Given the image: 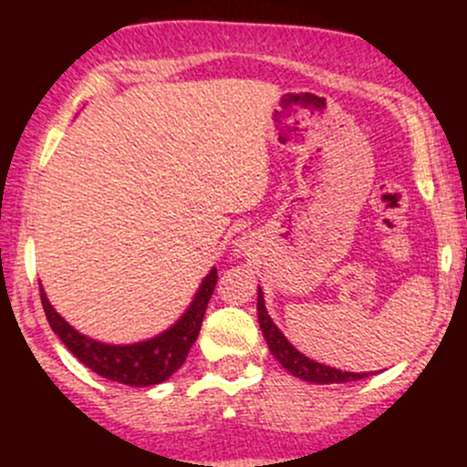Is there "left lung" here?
<instances>
[{"instance_id":"obj_1","label":"left lung","mask_w":467,"mask_h":467,"mask_svg":"<svg viewBox=\"0 0 467 467\" xmlns=\"http://www.w3.org/2000/svg\"><path fill=\"white\" fill-rule=\"evenodd\" d=\"M259 296H256V314H259V327L264 331V337L270 347V353L283 364V368L294 375V378H301L303 382L312 384H345V382H358V379L368 378V373H351V371H340V368L327 367L307 358L301 353L292 342L287 340L285 334H281V329L275 325V320L270 318L265 309V298L261 287L256 289ZM375 375V373H371Z\"/></svg>"}]
</instances>
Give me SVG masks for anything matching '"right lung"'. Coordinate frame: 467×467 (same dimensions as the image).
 <instances>
[{
	"instance_id": "1",
	"label": "right lung",
	"mask_w": 467,
	"mask_h": 467,
	"mask_svg": "<svg viewBox=\"0 0 467 467\" xmlns=\"http://www.w3.org/2000/svg\"><path fill=\"white\" fill-rule=\"evenodd\" d=\"M215 285L217 270L213 267L203 276L186 312L169 329L142 342H131V345H107V342L80 334L52 307L44 285L39 287L47 323H50L52 331L61 337L63 345L74 353V358H78L85 367L92 368L100 378L111 379V382L127 384V387H153V384L169 379L184 364L192 342L200 336L203 314H206Z\"/></svg>"
}]
</instances>
